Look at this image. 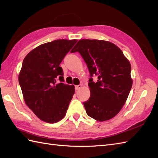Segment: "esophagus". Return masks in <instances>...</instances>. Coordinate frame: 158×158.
<instances>
[{
  "instance_id": "1",
  "label": "esophagus",
  "mask_w": 158,
  "mask_h": 158,
  "mask_svg": "<svg viewBox=\"0 0 158 158\" xmlns=\"http://www.w3.org/2000/svg\"><path fill=\"white\" fill-rule=\"evenodd\" d=\"M82 84H79L78 85H76L75 89H76V90H78L80 88H82Z\"/></svg>"
}]
</instances>
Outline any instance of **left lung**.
Returning <instances> with one entry per match:
<instances>
[{
    "mask_svg": "<svg viewBox=\"0 0 158 158\" xmlns=\"http://www.w3.org/2000/svg\"><path fill=\"white\" fill-rule=\"evenodd\" d=\"M78 51L87 64L91 95L84 106L88 115L98 121L116 116L126 103L132 85L131 65L123 51L113 43L98 40H80L72 49Z\"/></svg>",
    "mask_w": 158,
    "mask_h": 158,
    "instance_id": "obj_1",
    "label": "left lung"
}]
</instances>
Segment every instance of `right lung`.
<instances>
[{
  "label": "right lung",
  "mask_w": 158,
  "mask_h": 158,
  "mask_svg": "<svg viewBox=\"0 0 158 158\" xmlns=\"http://www.w3.org/2000/svg\"><path fill=\"white\" fill-rule=\"evenodd\" d=\"M76 40H57L31 50L23 60L18 76L23 100L40 120L55 123L66 115L75 92L74 85L64 84L59 66ZM59 77L60 83H56Z\"/></svg>",
  "instance_id": "obj_1"
}]
</instances>
